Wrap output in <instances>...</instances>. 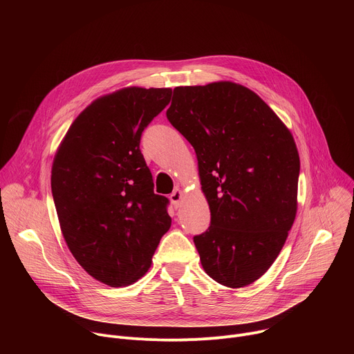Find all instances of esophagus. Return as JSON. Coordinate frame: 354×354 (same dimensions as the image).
<instances>
[{
	"mask_svg": "<svg viewBox=\"0 0 354 354\" xmlns=\"http://www.w3.org/2000/svg\"><path fill=\"white\" fill-rule=\"evenodd\" d=\"M182 196H183V192L180 189H175L171 194H169V200L172 201V205L175 209L179 207L180 205V200H182Z\"/></svg>",
	"mask_w": 354,
	"mask_h": 354,
	"instance_id": "obj_1",
	"label": "esophagus"
}]
</instances>
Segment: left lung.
Segmentation results:
<instances>
[{"mask_svg":"<svg viewBox=\"0 0 354 354\" xmlns=\"http://www.w3.org/2000/svg\"><path fill=\"white\" fill-rule=\"evenodd\" d=\"M169 123L193 145L212 213L193 242L205 272L239 288L279 257L297 213L299 157L276 113L234 82L178 86Z\"/></svg>","mask_w":354,"mask_h":354,"instance_id":"1","label":"left lung"}]
</instances>
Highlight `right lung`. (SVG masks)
Returning a JSON list of instances; mask_svg holds the SVG:
<instances>
[{"label":"right lung","mask_w":354,"mask_h":354,"mask_svg":"<svg viewBox=\"0 0 354 354\" xmlns=\"http://www.w3.org/2000/svg\"><path fill=\"white\" fill-rule=\"evenodd\" d=\"M169 88H124L92 102L71 124L52 168L63 236L77 262L112 287L137 281L171 227L140 149Z\"/></svg>","instance_id":"add662e5"}]
</instances>
